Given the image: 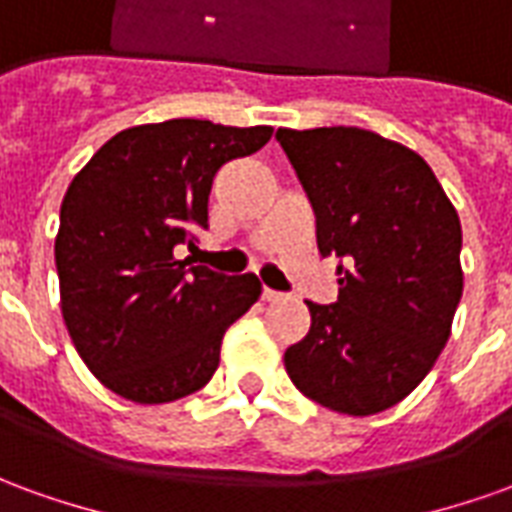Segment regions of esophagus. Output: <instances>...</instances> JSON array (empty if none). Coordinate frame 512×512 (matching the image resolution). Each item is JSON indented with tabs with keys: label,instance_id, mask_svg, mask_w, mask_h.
<instances>
[{
	"label": "esophagus",
	"instance_id": "34e87169",
	"mask_svg": "<svg viewBox=\"0 0 512 512\" xmlns=\"http://www.w3.org/2000/svg\"><path fill=\"white\" fill-rule=\"evenodd\" d=\"M260 296H263V301H279V299H282V293H277V290H271V288H263V293H260Z\"/></svg>",
	"mask_w": 512,
	"mask_h": 512
}]
</instances>
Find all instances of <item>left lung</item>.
<instances>
[{"mask_svg": "<svg viewBox=\"0 0 512 512\" xmlns=\"http://www.w3.org/2000/svg\"><path fill=\"white\" fill-rule=\"evenodd\" d=\"M315 213L323 257H340L334 304L285 351L301 395L367 417L428 376L463 293L461 222L425 158L365 128H279Z\"/></svg>", "mask_w": 512, "mask_h": 512, "instance_id": "8db88e82", "label": "left lung"}]
</instances>
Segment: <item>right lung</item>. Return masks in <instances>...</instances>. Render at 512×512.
<instances>
[{"instance_id":"obj_1","label":"right lung","mask_w":512,"mask_h":512,"mask_svg":"<svg viewBox=\"0 0 512 512\" xmlns=\"http://www.w3.org/2000/svg\"><path fill=\"white\" fill-rule=\"evenodd\" d=\"M268 139V126L189 117L128 128L65 191L54 244L62 318L115 395L169 403L216 373L224 332L255 304L260 282L175 260V246H194L208 227L219 167Z\"/></svg>"}]
</instances>
